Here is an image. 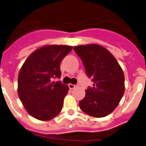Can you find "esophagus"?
I'll use <instances>...</instances> for the list:
<instances>
[{"mask_svg": "<svg viewBox=\"0 0 146 146\" xmlns=\"http://www.w3.org/2000/svg\"><path fill=\"white\" fill-rule=\"evenodd\" d=\"M76 87V85H74V84H69V87H70V90L74 89V88H75Z\"/></svg>", "mask_w": 146, "mask_h": 146, "instance_id": "obj_1", "label": "esophagus"}]
</instances>
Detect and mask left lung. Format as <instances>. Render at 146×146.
Instances as JSON below:
<instances>
[{"instance_id": "8db88e82", "label": "left lung", "mask_w": 146, "mask_h": 146, "mask_svg": "<svg viewBox=\"0 0 146 146\" xmlns=\"http://www.w3.org/2000/svg\"><path fill=\"white\" fill-rule=\"evenodd\" d=\"M81 58L86 73L94 82L86 90L80 108L88 115L105 117L117 108L125 93L124 72L117 59L107 48L97 44L74 46Z\"/></svg>"}]
</instances>
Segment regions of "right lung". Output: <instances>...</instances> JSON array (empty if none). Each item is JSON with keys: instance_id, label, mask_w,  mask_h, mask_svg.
Masks as SVG:
<instances>
[{"instance_id": "right-lung-1", "label": "right lung", "mask_w": 146, "mask_h": 146, "mask_svg": "<svg viewBox=\"0 0 146 146\" xmlns=\"http://www.w3.org/2000/svg\"><path fill=\"white\" fill-rule=\"evenodd\" d=\"M73 46L48 45L38 48L26 59L18 73V97L31 116L49 121L62 110L69 87L53 79L60 78V62Z\"/></svg>"}]
</instances>
